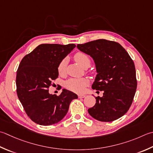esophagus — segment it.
Returning <instances> with one entry per match:
<instances>
[{
    "label": "esophagus",
    "instance_id": "1",
    "mask_svg": "<svg viewBox=\"0 0 153 153\" xmlns=\"http://www.w3.org/2000/svg\"><path fill=\"white\" fill-rule=\"evenodd\" d=\"M85 97V95H83V94H79L78 95V97L79 98H84Z\"/></svg>",
    "mask_w": 153,
    "mask_h": 153
}]
</instances>
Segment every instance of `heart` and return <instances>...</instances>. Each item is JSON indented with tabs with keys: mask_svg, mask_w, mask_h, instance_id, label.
Instances as JSON below:
<instances>
[{
	"mask_svg": "<svg viewBox=\"0 0 153 153\" xmlns=\"http://www.w3.org/2000/svg\"><path fill=\"white\" fill-rule=\"evenodd\" d=\"M74 59L83 68L89 66L90 65V59L89 56L85 53L78 52L74 55ZM66 67V59L64 58L59 62L58 65V71L59 74L65 72ZM89 84V80L83 77V78H71L65 82V88L73 92L83 93L85 91L86 86Z\"/></svg>",
	"mask_w": 153,
	"mask_h": 153,
	"instance_id": "b5f03b06",
	"label": "heart"
}]
</instances>
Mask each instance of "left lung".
Returning a JSON list of instances; mask_svg holds the SVG:
<instances>
[{
  "label": "left lung",
  "instance_id": "1",
  "mask_svg": "<svg viewBox=\"0 0 153 153\" xmlns=\"http://www.w3.org/2000/svg\"><path fill=\"white\" fill-rule=\"evenodd\" d=\"M82 52L90 56L96 68L92 88L103 91L101 97L88 113L92 117L110 122L121 117L132 104L137 89L136 71L134 62L121 44L105 39L77 44Z\"/></svg>",
  "mask_w": 153,
  "mask_h": 153
}]
</instances>
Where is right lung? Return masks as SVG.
<instances>
[{
    "label": "right lung",
    "instance_id": "1",
    "mask_svg": "<svg viewBox=\"0 0 153 153\" xmlns=\"http://www.w3.org/2000/svg\"><path fill=\"white\" fill-rule=\"evenodd\" d=\"M76 45L43 44L22 58L16 72V92L26 114L40 125L60 121L67 114L71 101L77 95L65 89L57 96L49 94L53 80L58 78L59 62Z\"/></svg>",
    "mask_w": 153,
    "mask_h": 153
}]
</instances>
